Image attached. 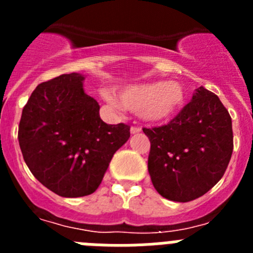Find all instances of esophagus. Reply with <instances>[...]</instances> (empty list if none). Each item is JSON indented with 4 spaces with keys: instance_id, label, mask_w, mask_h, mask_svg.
I'll list each match as a JSON object with an SVG mask.
<instances>
[{
    "instance_id": "obj_1",
    "label": "esophagus",
    "mask_w": 253,
    "mask_h": 253,
    "mask_svg": "<svg viewBox=\"0 0 253 253\" xmlns=\"http://www.w3.org/2000/svg\"><path fill=\"white\" fill-rule=\"evenodd\" d=\"M140 131H142V128H140V126H137V125H134V126H131L130 128L131 134H137V133H140Z\"/></svg>"
}]
</instances>
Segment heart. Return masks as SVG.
Masks as SVG:
<instances>
[{"label": "heart", "mask_w": 253, "mask_h": 253, "mask_svg": "<svg viewBox=\"0 0 253 253\" xmlns=\"http://www.w3.org/2000/svg\"><path fill=\"white\" fill-rule=\"evenodd\" d=\"M105 99L115 107H126L131 111H139L147 122L160 123L172 119L185 105V90L177 82H149L129 84L119 93L106 92Z\"/></svg>", "instance_id": "1"}]
</instances>
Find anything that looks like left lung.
<instances>
[{"instance_id": "obj_1", "label": "left lung", "mask_w": 253, "mask_h": 253, "mask_svg": "<svg viewBox=\"0 0 253 253\" xmlns=\"http://www.w3.org/2000/svg\"><path fill=\"white\" fill-rule=\"evenodd\" d=\"M143 131L151 142L152 184L172 202L187 203L207 194L223 177L233 152L231 115L204 87L169 124Z\"/></svg>"}]
</instances>
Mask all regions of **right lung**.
<instances>
[{"instance_id":"right-lung-1","label":"right lung","mask_w":253,"mask_h":253,"mask_svg":"<svg viewBox=\"0 0 253 253\" xmlns=\"http://www.w3.org/2000/svg\"><path fill=\"white\" fill-rule=\"evenodd\" d=\"M84 77L69 73L38 84L22 109L19 144L31 173L63 198L95 193L109 163L130 137L126 124H106L84 91Z\"/></svg>"}]
</instances>
